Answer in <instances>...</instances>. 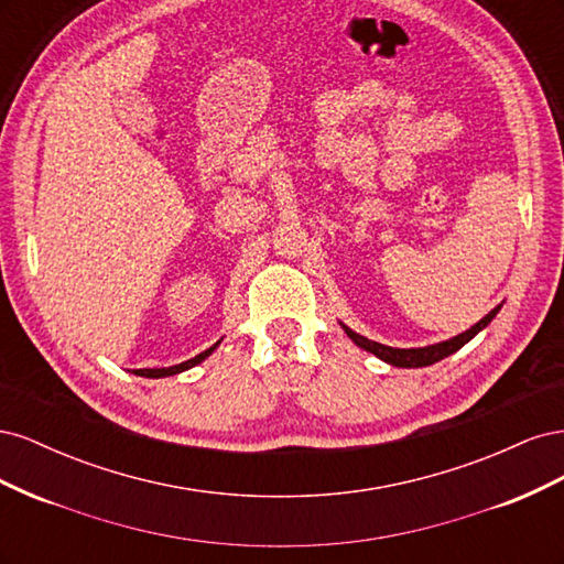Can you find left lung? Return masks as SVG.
Wrapping results in <instances>:
<instances>
[{"label":"left lung","mask_w":564,"mask_h":564,"mask_svg":"<svg viewBox=\"0 0 564 564\" xmlns=\"http://www.w3.org/2000/svg\"><path fill=\"white\" fill-rule=\"evenodd\" d=\"M499 311H501V305H497V308H494L489 315H485L480 322L473 324V327H470L468 332L458 334V336H454V338H449V340H442V344L425 346V348H390V346L377 344V340H369V338H365V336H360V334H355V332L348 329V327H344V329H346V334L355 340L357 346L369 350V352H373L377 357H381L383 362H388V365H392V367H429V365H433V362H440L442 357H447V355L456 352L458 348H464L477 332L487 327V324L494 319V315H497Z\"/></svg>","instance_id":"1"}]
</instances>
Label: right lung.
I'll return each instance as SVG.
<instances>
[{
	"label": "right lung",
	"instance_id": "1",
	"mask_svg": "<svg viewBox=\"0 0 564 564\" xmlns=\"http://www.w3.org/2000/svg\"><path fill=\"white\" fill-rule=\"evenodd\" d=\"M218 346V344H216ZM216 346H212L209 350H204V352H199V355H195L193 360H187V362H181V365H174V367H162V369H135L133 373H139V377H148V379H160V377H172V373H178V371H185V369H191V367H195V365H199L204 357H209L212 352H214V348Z\"/></svg>",
	"mask_w": 564,
	"mask_h": 564
}]
</instances>
